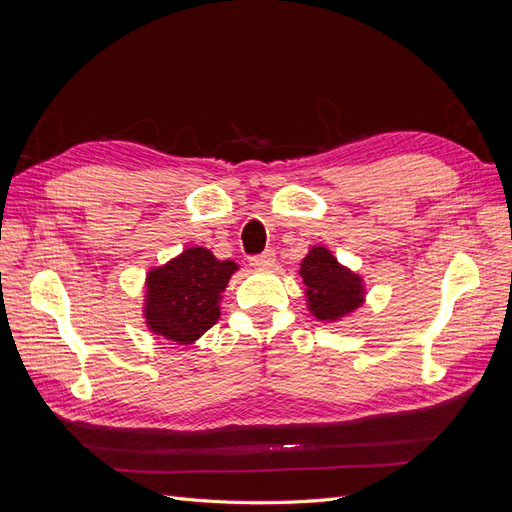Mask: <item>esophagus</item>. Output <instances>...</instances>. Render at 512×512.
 <instances>
[{
    "label": "esophagus",
    "instance_id": "esophagus-1",
    "mask_svg": "<svg viewBox=\"0 0 512 512\" xmlns=\"http://www.w3.org/2000/svg\"><path fill=\"white\" fill-rule=\"evenodd\" d=\"M273 262H275V252L273 250H265L262 254L254 256L250 260V265L256 267V269H269V267H273Z\"/></svg>",
    "mask_w": 512,
    "mask_h": 512
}]
</instances>
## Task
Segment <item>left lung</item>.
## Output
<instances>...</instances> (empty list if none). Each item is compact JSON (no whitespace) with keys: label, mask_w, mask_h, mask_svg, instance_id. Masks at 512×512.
Masks as SVG:
<instances>
[{"label":"left lung","mask_w":512,"mask_h":512,"mask_svg":"<svg viewBox=\"0 0 512 512\" xmlns=\"http://www.w3.org/2000/svg\"><path fill=\"white\" fill-rule=\"evenodd\" d=\"M307 309L320 322H339L365 303V284L359 273L337 262L324 245H312L301 260Z\"/></svg>","instance_id":"obj_1"}]
</instances>
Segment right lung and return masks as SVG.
<instances>
[{"label":"right lung","instance_id":"obj_1","mask_svg":"<svg viewBox=\"0 0 512 512\" xmlns=\"http://www.w3.org/2000/svg\"><path fill=\"white\" fill-rule=\"evenodd\" d=\"M237 269V262L218 260L200 245L153 267L145 282L147 329L168 342L194 344L220 320L222 292Z\"/></svg>","mask_w":512,"mask_h":512}]
</instances>
